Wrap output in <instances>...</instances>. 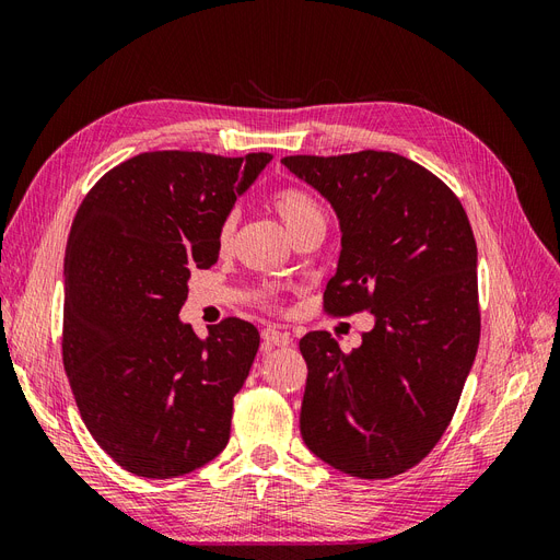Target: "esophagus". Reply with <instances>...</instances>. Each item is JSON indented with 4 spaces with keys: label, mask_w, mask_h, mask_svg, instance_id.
<instances>
[{
    "label": "esophagus",
    "mask_w": 560,
    "mask_h": 560,
    "mask_svg": "<svg viewBox=\"0 0 560 560\" xmlns=\"http://www.w3.org/2000/svg\"><path fill=\"white\" fill-rule=\"evenodd\" d=\"M261 338H264V350H273V348H284V346H290V334L287 331H280V329H276V327H266L264 331H261Z\"/></svg>",
    "instance_id": "obj_1"
}]
</instances>
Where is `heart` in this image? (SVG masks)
I'll return each instance as SVG.
<instances>
[{"instance_id":"1","label":"heart","mask_w":560,"mask_h":560,"mask_svg":"<svg viewBox=\"0 0 560 560\" xmlns=\"http://www.w3.org/2000/svg\"><path fill=\"white\" fill-rule=\"evenodd\" d=\"M270 206H273L282 226L290 233V238H294V235L311 226H325L327 222L325 210L319 208V202L308 191L296 189V186H284V189L276 191L273 198H270ZM233 233L235 219L226 217L222 226H219V247L226 249L233 241Z\"/></svg>"}]
</instances>
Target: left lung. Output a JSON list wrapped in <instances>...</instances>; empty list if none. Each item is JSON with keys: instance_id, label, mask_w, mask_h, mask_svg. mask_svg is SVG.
Returning <instances> with one entry per match:
<instances>
[{"instance_id": "8db88e82", "label": "left lung", "mask_w": 560, "mask_h": 560, "mask_svg": "<svg viewBox=\"0 0 560 560\" xmlns=\"http://www.w3.org/2000/svg\"><path fill=\"white\" fill-rule=\"evenodd\" d=\"M282 165L329 202L341 229L325 308L374 315L352 352L327 331L301 338V436L350 477H395L442 439L477 358L469 219L442 179L393 151L287 156Z\"/></svg>"}]
</instances>
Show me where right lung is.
<instances>
[{
  "label": "right lung",
  "mask_w": 560,
  "mask_h": 560,
  "mask_svg": "<svg viewBox=\"0 0 560 560\" xmlns=\"http://www.w3.org/2000/svg\"><path fill=\"white\" fill-rule=\"evenodd\" d=\"M149 151L83 198L65 252L62 362L89 432L144 479L222 453L259 331L238 317L200 338L179 319L196 268L219 259V226L270 163Z\"/></svg>",
  "instance_id": "add662e5"
}]
</instances>
